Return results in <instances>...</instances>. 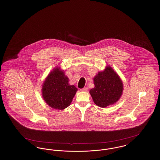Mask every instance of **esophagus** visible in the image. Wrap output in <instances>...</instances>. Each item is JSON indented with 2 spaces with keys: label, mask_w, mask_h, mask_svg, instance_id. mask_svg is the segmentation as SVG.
Masks as SVG:
<instances>
[{
  "label": "esophagus",
  "mask_w": 160,
  "mask_h": 160,
  "mask_svg": "<svg viewBox=\"0 0 160 160\" xmlns=\"http://www.w3.org/2000/svg\"><path fill=\"white\" fill-rule=\"evenodd\" d=\"M80 90L82 92H86V91H88V88H84L83 89H80Z\"/></svg>",
  "instance_id": "1"
}]
</instances>
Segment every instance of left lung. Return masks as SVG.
Returning <instances> with one entry per match:
<instances>
[{"mask_svg":"<svg viewBox=\"0 0 160 160\" xmlns=\"http://www.w3.org/2000/svg\"><path fill=\"white\" fill-rule=\"evenodd\" d=\"M95 88L89 93L93 102L101 108L117 102L122 96L123 84L121 78L110 66L99 72L93 78Z\"/></svg>","mask_w":160,"mask_h":160,"instance_id":"1","label":"left lung"}]
</instances>
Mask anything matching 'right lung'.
I'll return each instance as SVG.
<instances>
[{"label": "right lung", "mask_w": 160, "mask_h": 160, "mask_svg": "<svg viewBox=\"0 0 160 160\" xmlns=\"http://www.w3.org/2000/svg\"><path fill=\"white\" fill-rule=\"evenodd\" d=\"M69 79L64 71L56 67L46 78L42 86V96L52 108L62 110L68 107L77 91L74 85L69 84Z\"/></svg>", "instance_id": "right-lung-1"}]
</instances>
